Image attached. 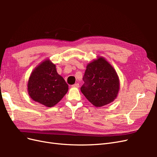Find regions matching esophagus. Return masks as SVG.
<instances>
[{"mask_svg":"<svg viewBox=\"0 0 157 157\" xmlns=\"http://www.w3.org/2000/svg\"><path fill=\"white\" fill-rule=\"evenodd\" d=\"M72 86L75 87V88H78L79 87V84L78 83H75V84L72 85Z\"/></svg>","mask_w":157,"mask_h":157,"instance_id":"esophagus-1","label":"esophagus"}]
</instances>
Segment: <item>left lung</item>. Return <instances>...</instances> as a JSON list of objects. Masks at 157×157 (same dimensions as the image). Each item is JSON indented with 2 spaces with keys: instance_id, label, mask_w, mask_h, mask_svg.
<instances>
[{
  "instance_id": "1",
  "label": "left lung",
  "mask_w": 157,
  "mask_h": 157,
  "mask_svg": "<svg viewBox=\"0 0 157 157\" xmlns=\"http://www.w3.org/2000/svg\"><path fill=\"white\" fill-rule=\"evenodd\" d=\"M80 88L88 100L96 107L113 101L119 90V79L115 69L103 58L89 63Z\"/></svg>"
}]
</instances>
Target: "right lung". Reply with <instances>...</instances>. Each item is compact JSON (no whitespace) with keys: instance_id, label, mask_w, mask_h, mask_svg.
<instances>
[{"instance_id":"obj_1","label":"right lung","mask_w":157,"mask_h":157,"mask_svg":"<svg viewBox=\"0 0 157 157\" xmlns=\"http://www.w3.org/2000/svg\"><path fill=\"white\" fill-rule=\"evenodd\" d=\"M33 100L46 107H53L68 91V84L57 73L56 65L45 60L33 71L27 84Z\"/></svg>"}]
</instances>
